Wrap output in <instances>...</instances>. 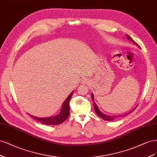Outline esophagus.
Here are the masks:
<instances>
[{
	"mask_svg": "<svg viewBox=\"0 0 157 157\" xmlns=\"http://www.w3.org/2000/svg\"><path fill=\"white\" fill-rule=\"evenodd\" d=\"M82 82H86V79H84V80H82Z\"/></svg>",
	"mask_w": 157,
	"mask_h": 157,
	"instance_id": "1",
	"label": "esophagus"
}]
</instances>
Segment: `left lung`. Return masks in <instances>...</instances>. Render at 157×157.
Returning a JSON list of instances; mask_svg holds the SVG:
<instances>
[{
	"mask_svg": "<svg viewBox=\"0 0 157 157\" xmlns=\"http://www.w3.org/2000/svg\"><path fill=\"white\" fill-rule=\"evenodd\" d=\"M126 37H127V39H128V40H129V41H131L133 43H134L135 44H137V45L139 47L138 44H137V43H136L135 41H134L132 39H131L130 37H129L128 35H126ZM91 98H92L93 100H94V95H93V93L91 94ZM93 105H94V109H95V112H96V113H97L98 116H99L102 119H103V120H107V121H112V120H114L117 119L118 118L122 117V116H125L126 115L128 114V113H131L132 112L133 110H132V111L129 112V113H127V114H124V115H122H122H120V116H119V115H118V116H109V115H106V114H104L103 113H102V112L99 110V109H98V106L97 105L96 102H95V101H93ZM135 109H136V108H135Z\"/></svg>",
	"mask_w": 157,
	"mask_h": 157,
	"instance_id": "8db88e82",
	"label": "left lung"
}]
</instances>
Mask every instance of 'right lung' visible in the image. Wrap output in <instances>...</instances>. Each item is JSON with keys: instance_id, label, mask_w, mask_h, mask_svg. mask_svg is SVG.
<instances>
[{"instance_id": "1", "label": "right lung", "mask_w": 157, "mask_h": 157, "mask_svg": "<svg viewBox=\"0 0 157 157\" xmlns=\"http://www.w3.org/2000/svg\"><path fill=\"white\" fill-rule=\"evenodd\" d=\"M73 93L74 92H71L70 94V95L66 98V100L64 101L63 104H62V107L60 110V113L59 114H58L57 115L46 118H39L30 114L29 116L33 119L39 121V122H41V124H43L44 125L54 126V125H59L62 124L68 118V116L70 115V101L71 96L73 95Z\"/></svg>"}]
</instances>
